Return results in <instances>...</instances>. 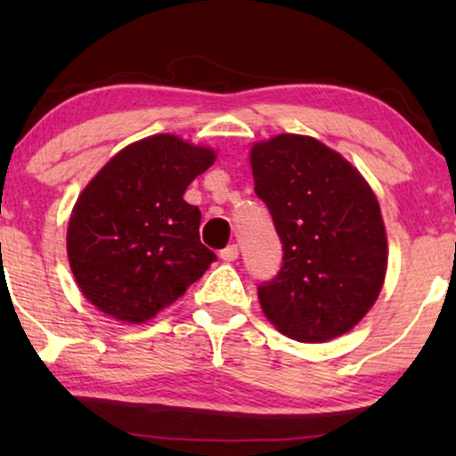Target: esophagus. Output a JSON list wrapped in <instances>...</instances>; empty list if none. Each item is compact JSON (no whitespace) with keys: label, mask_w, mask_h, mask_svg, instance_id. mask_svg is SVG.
I'll return each instance as SVG.
<instances>
[{"label":"esophagus","mask_w":456,"mask_h":456,"mask_svg":"<svg viewBox=\"0 0 456 456\" xmlns=\"http://www.w3.org/2000/svg\"><path fill=\"white\" fill-rule=\"evenodd\" d=\"M220 257H222L224 261H228V264H230V261H236V259H239V247H236V245L226 247V248H224V251L220 253Z\"/></svg>","instance_id":"obj_1"}]
</instances>
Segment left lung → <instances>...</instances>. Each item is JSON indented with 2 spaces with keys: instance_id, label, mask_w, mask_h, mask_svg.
<instances>
[{
  "instance_id": "8db88e82",
  "label": "left lung",
  "mask_w": 456,
  "mask_h": 456,
  "mask_svg": "<svg viewBox=\"0 0 456 456\" xmlns=\"http://www.w3.org/2000/svg\"><path fill=\"white\" fill-rule=\"evenodd\" d=\"M248 161L284 248L282 270L257 289L261 311L298 342L351 332L378 301L388 270L376 192L351 161L307 134L253 142Z\"/></svg>"
}]
</instances>
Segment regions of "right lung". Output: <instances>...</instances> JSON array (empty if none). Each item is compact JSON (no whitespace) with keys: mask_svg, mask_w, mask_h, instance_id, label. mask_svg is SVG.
I'll list each match as a JSON object with an SVG mask.
<instances>
[{"mask_svg":"<svg viewBox=\"0 0 456 456\" xmlns=\"http://www.w3.org/2000/svg\"><path fill=\"white\" fill-rule=\"evenodd\" d=\"M216 149L151 134L118 151L74 203L66 232L72 276L93 307L145 323L216 261L199 240L201 211L183 195Z\"/></svg>","mask_w":456,"mask_h":456,"instance_id":"right-lung-1","label":"right lung"}]
</instances>
